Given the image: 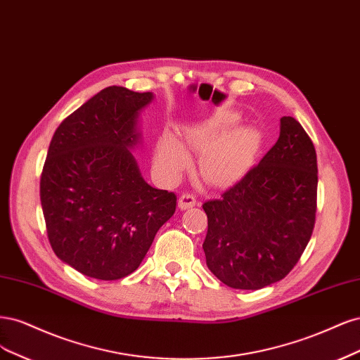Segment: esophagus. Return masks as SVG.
<instances>
[{
    "label": "esophagus",
    "instance_id": "obj_1",
    "mask_svg": "<svg viewBox=\"0 0 360 360\" xmlns=\"http://www.w3.org/2000/svg\"><path fill=\"white\" fill-rule=\"evenodd\" d=\"M178 206L181 211H185V210H190V207L195 206V197L193 194H188L185 193L179 197V202H178Z\"/></svg>",
    "mask_w": 360,
    "mask_h": 360
}]
</instances>
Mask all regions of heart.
<instances>
[{"label": "heart", "mask_w": 360, "mask_h": 360, "mask_svg": "<svg viewBox=\"0 0 360 360\" xmlns=\"http://www.w3.org/2000/svg\"><path fill=\"white\" fill-rule=\"evenodd\" d=\"M231 118L221 117L197 124L185 131L184 145L200 150V172L211 184H224L245 165L251 149V131L245 127L227 130ZM190 163L188 153L178 139L165 133L154 150V166L166 181H175Z\"/></svg>", "instance_id": "b5f03b06"}]
</instances>
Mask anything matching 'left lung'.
Here are the masks:
<instances>
[{"label":"left lung","instance_id":"1","mask_svg":"<svg viewBox=\"0 0 360 360\" xmlns=\"http://www.w3.org/2000/svg\"><path fill=\"white\" fill-rule=\"evenodd\" d=\"M317 155L292 117L257 166L203 203L206 264L231 288L259 290L295 268L312 235L317 207Z\"/></svg>","mask_w":360,"mask_h":360}]
</instances>
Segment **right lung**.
Segmentation results:
<instances>
[{
    "instance_id": "obj_1",
    "label": "right lung",
    "mask_w": 360,
    "mask_h": 360,
    "mask_svg": "<svg viewBox=\"0 0 360 360\" xmlns=\"http://www.w3.org/2000/svg\"><path fill=\"white\" fill-rule=\"evenodd\" d=\"M153 100V92L104 88L61 122L49 145L40 200L51 247L96 280L134 272L176 210V195L150 187L131 153Z\"/></svg>"
}]
</instances>
